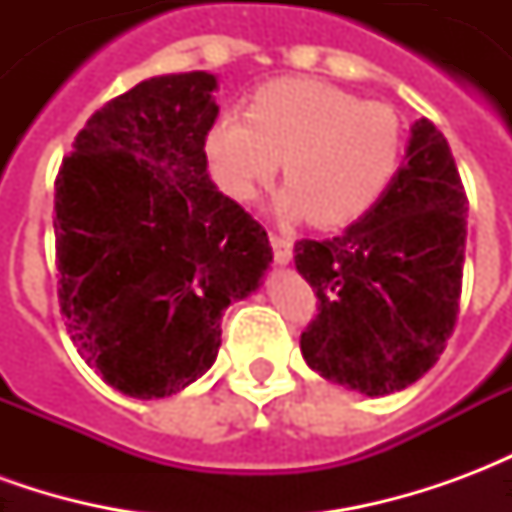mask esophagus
<instances>
[{
	"mask_svg": "<svg viewBox=\"0 0 512 512\" xmlns=\"http://www.w3.org/2000/svg\"><path fill=\"white\" fill-rule=\"evenodd\" d=\"M268 238H271V246H274V257H277L279 266H285V263H290V257H293V241H290L288 235L271 233V235H268Z\"/></svg>",
	"mask_w": 512,
	"mask_h": 512,
	"instance_id": "esophagus-1",
	"label": "esophagus"
}]
</instances>
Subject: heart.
<instances>
[{"instance_id":"b5f03b06","label":"heart","mask_w":512,"mask_h":512,"mask_svg":"<svg viewBox=\"0 0 512 512\" xmlns=\"http://www.w3.org/2000/svg\"><path fill=\"white\" fill-rule=\"evenodd\" d=\"M205 153L216 183L238 202L255 200L282 158L290 183L279 194V213H310L315 224L343 227L392 186L403 161V126L392 106L293 76L263 84L246 117H216Z\"/></svg>"}]
</instances>
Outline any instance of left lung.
Listing matches in <instances>:
<instances>
[{
	"mask_svg": "<svg viewBox=\"0 0 512 512\" xmlns=\"http://www.w3.org/2000/svg\"><path fill=\"white\" fill-rule=\"evenodd\" d=\"M466 211L450 145L422 117L384 197L343 235L296 244L321 301L301 334L318 376L384 397L436 365L458 318Z\"/></svg>",
	"mask_w": 512,
	"mask_h": 512,
	"instance_id": "1",
	"label": "left lung"
}]
</instances>
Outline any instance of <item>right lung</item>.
Segmentation results:
<instances>
[{"mask_svg": "<svg viewBox=\"0 0 512 512\" xmlns=\"http://www.w3.org/2000/svg\"><path fill=\"white\" fill-rule=\"evenodd\" d=\"M216 76L167 73L101 106L54 183L60 307L79 354L123 395H175L208 373L222 315L274 252L208 175Z\"/></svg>", "mask_w": 512, "mask_h": 512, "instance_id": "add662e5", "label": "right lung"}]
</instances>
